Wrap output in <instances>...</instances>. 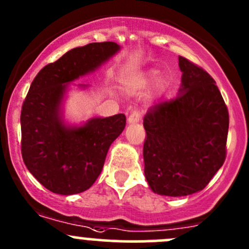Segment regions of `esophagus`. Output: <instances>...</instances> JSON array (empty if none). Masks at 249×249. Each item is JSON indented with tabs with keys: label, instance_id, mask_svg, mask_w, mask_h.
I'll return each instance as SVG.
<instances>
[{
	"label": "esophagus",
	"instance_id": "obj_1",
	"mask_svg": "<svg viewBox=\"0 0 249 249\" xmlns=\"http://www.w3.org/2000/svg\"><path fill=\"white\" fill-rule=\"evenodd\" d=\"M140 119H141V112L139 109H135L134 112L129 115V118H127V123H129V124H136V123L140 122Z\"/></svg>",
	"mask_w": 249,
	"mask_h": 249
}]
</instances>
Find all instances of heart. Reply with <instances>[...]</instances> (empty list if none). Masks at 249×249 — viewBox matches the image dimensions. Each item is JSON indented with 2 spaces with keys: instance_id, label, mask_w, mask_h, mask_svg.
<instances>
[{
  "instance_id": "heart-1",
  "label": "heart",
  "mask_w": 249,
  "mask_h": 249,
  "mask_svg": "<svg viewBox=\"0 0 249 249\" xmlns=\"http://www.w3.org/2000/svg\"><path fill=\"white\" fill-rule=\"evenodd\" d=\"M158 74H159V71H158V70L155 69L148 70V71H145L144 73H143L142 78H141V82L142 83L152 82V80H154L155 78L158 77ZM158 87H159V89H164V88L166 87V80H165L164 78L159 79V82H158Z\"/></svg>"
}]
</instances>
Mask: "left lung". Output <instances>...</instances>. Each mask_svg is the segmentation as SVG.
Here are the masks:
<instances>
[{"mask_svg":"<svg viewBox=\"0 0 249 249\" xmlns=\"http://www.w3.org/2000/svg\"><path fill=\"white\" fill-rule=\"evenodd\" d=\"M182 83L175 100L143 119L144 176L155 194L187 196L202 190L227 154L229 113L214 79L178 57Z\"/></svg>","mask_w":249,"mask_h":249,"instance_id":"8db88e82","label":"left lung"}]
</instances>
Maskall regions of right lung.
<instances>
[{
    "label": "right lung",
    "mask_w": 249,
    "mask_h": 249,
    "mask_svg": "<svg viewBox=\"0 0 249 249\" xmlns=\"http://www.w3.org/2000/svg\"><path fill=\"white\" fill-rule=\"evenodd\" d=\"M119 50L114 42L74 48L44 66L31 83L20 115L22 160L32 176L55 194L89 189L102 171L110 144L124 130V114L91 118L80 125L64 119L70 84L96 71ZM77 87L87 89L88 85Z\"/></svg>",
    "instance_id": "right-lung-1"
}]
</instances>
